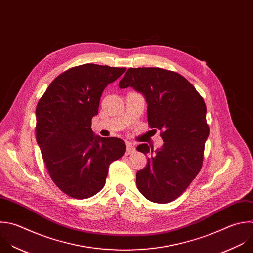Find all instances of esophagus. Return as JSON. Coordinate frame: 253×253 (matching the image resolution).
Returning <instances> with one entry per match:
<instances>
[{
    "instance_id": "1",
    "label": "esophagus",
    "mask_w": 253,
    "mask_h": 253,
    "mask_svg": "<svg viewBox=\"0 0 253 253\" xmlns=\"http://www.w3.org/2000/svg\"><path fill=\"white\" fill-rule=\"evenodd\" d=\"M135 151H136L135 147L131 143L126 142V152H125V154L126 155H131V154L135 153Z\"/></svg>"
}]
</instances>
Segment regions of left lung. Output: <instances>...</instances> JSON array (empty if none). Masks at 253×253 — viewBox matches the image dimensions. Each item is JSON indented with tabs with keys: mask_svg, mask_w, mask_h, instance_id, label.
I'll use <instances>...</instances> for the list:
<instances>
[{
	"mask_svg": "<svg viewBox=\"0 0 253 253\" xmlns=\"http://www.w3.org/2000/svg\"><path fill=\"white\" fill-rule=\"evenodd\" d=\"M129 86L146 97L148 124L161 131L164 141L155 153L147 144L137 147L149 156L146 167L136 174L138 190L151 202H173L202 169L210 134L206 103L183 75L160 67L129 68L119 87Z\"/></svg>",
	"mask_w": 253,
	"mask_h": 253,
	"instance_id": "1",
	"label": "left lung"
}]
</instances>
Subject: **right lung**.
I'll return each instance as SVG.
<instances>
[{
    "label": "right lung",
    "mask_w": 253,
    "mask_h": 253,
    "mask_svg": "<svg viewBox=\"0 0 253 253\" xmlns=\"http://www.w3.org/2000/svg\"><path fill=\"white\" fill-rule=\"evenodd\" d=\"M125 70L94 63L71 67L38 102L37 142L50 179L71 198L88 199L102 190L109 165L126 151L121 139L94 136L91 129L103 90Z\"/></svg>",
    "instance_id": "add662e5"
}]
</instances>
